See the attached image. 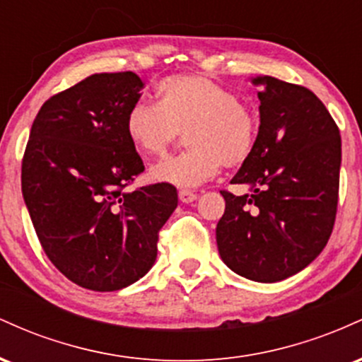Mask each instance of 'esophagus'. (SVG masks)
<instances>
[{"label":"esophagus","instance_id":"obj_1","mask_svg":"<svg viewBox=\"0 0 362 362\" xmlns=\"http://www.w3.org/2000/svg\"><path fill=\"white\" fill-rule=\"evenodd\" d=\"M178 199H180V202H184V204H189V202L197 201V194L190 192V190H180V192H178Z\"/></svg>","mask_w":362,"mask_h":362}]
</instances>
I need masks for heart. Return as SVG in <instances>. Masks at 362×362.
I'll return each instance as SVG.
<instances>
[{
  "mask_svg": "<svg viewBox=\"0 0 362 362\" xmlns=\"http://www.w3.org/2000/svg\"><path fill=\"white\" fill-rule=\"evenodd\" d=\"M155 103H136L126 119V134L141 155L163 156L185 131L189 151L149 170L160 184L194 189L221 167L238 168L252 156L259 122L250 107L206 76L178 74L156 86Z\"/></svg>",
  "mask_w": 362,
  "mask_h": 362,
  "instance_id": "1",
  "label": "heart"
}]
</instances>
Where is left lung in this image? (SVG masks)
Segmentation results:
<instances>
[{
    "label": "left lung",
    "mask_w": 362,
    "mask_h": 362,
    "mask_svg": "<svg viewBox=\"0 0 362 362\" xmlns=\"http://www.w3.org/2000/svg\"><path fill=\"white\" fill-rule=\"evenodd\" d=\"M252 83L259 88V134L231 178L250 192L223 190L216 242L238 276L277 282L308 267L330 238L342 149L339 127L313 91L272 76Z\"/></svg>",
    "instance_id": "left-lung-1"
}]
</instances>
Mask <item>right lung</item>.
I'll return each mask as SVG.
<instances>
[{
  "mask_svg": "<svg viewBox=\"0 0 362 362\" xmlns=\"http://www.w3.org/2000/svg\"><path fill=\"white\" fill-rule=\"evenodd\" d=\"M144 83L97 73L54 95L32 124L22 194L45 255L74 284L119 291L148 274L178 204L170 184L126 187L144 170L126 134Z\"/></svg>",
  "mask_w": 362,
  "mask_h": 362,
  "instance_id": "right-lung-1",
  "label": "right lung"
}]
</instances>
